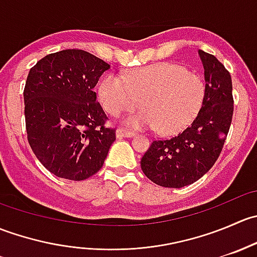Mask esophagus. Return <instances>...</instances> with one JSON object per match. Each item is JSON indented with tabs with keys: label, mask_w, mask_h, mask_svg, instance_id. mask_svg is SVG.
Returning a JSON list of instances; mask_svg holds the SVG:
<instances>
[{
	"label": "esophagus",
	"mask_w": 257,
	"mask_h": 257,
	"mask_svg": "<svg viewBox=\"0 0 257 257\" xmlns=\"http://www.w3.org/2000/svg\"><path fill=\"white\" fill-rule=\"evenodd\" d=\"M115 134H116V138H132V137H134V132L126 131V129L124 128L116 129Z\"/></svg>",
	"instance_id": "esophagus-1"
}]
</instances>
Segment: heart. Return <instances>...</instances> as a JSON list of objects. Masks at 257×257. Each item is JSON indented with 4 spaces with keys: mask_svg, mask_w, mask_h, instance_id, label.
Here are the masks:
<instances>
[{
    "mask_svg": "<svg viewBox=\"0 0 257 257\" xmlns=\"http://www.w3.org/2000/svg\"><path fill=\"white\" fill-rule=\"evenodd\" d=\"M103 108L120 115L137 107L142 109L125 119L137 129H154L164 136L190 125L199 115L206 95L203 77L170 62L150 64L129 71L124 77L105 74L98 85Z\"/></svg>",
    "mask_w": 257,
    "mask_h": 257,
    "instance_id": "heart-1",
    "label": "heart"
}]
</instances>
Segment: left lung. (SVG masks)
I'll return each instance as SVG.
<instances>
[{"label":"left lung","mask_w":257,"mask_h":257,"mask_svg":"<svg viewBox=\"0 0 257 257\" xmlns=\"http://www.w3.org/2000/svg\"><path fill=\"white\" fill-rule=\"evenodd\" d=\"M206 95L193 123L178 136L155 139L141 160L145 177L164 188L195 183L215 164L234 113L231 76L212 54L199 49Z\"/></svg>","instance_id":"1"}]
</instances>
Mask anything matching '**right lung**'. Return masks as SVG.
I'll return each mask as SVG.
<instances>
[{"mask_svg": "<svg viewBox=\"0 0 257 257\" xmlns=\"http://www.w3.org/2000/svg\"><path fill=\"white\" fill-rule=\"evenodd\" d=\"M109 68L88 52L64 49L30 69L23 90L27 139L56 177L84 180L103 167L115 129L104 125L94 87Z\"/></svg>", "mask_w": 257, "mask_h": 257, "instance_id": "1", "label": "right lung"}]
</instances>
